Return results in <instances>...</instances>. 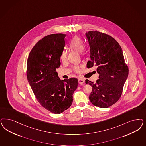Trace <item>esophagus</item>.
Segmentation results:
<instances>
[{
    "instance_id": "obj_1",
    "label": "esophagus",
    "mask_w": 146,
    "mask_h": 146,
    "mask_svg": "<svg viewBox=\"0 0 146 146\" xmlns=\"http://www.w3.org/2000/svg\"><path fill=\"white\" fill-rule=\"evenodd\" d=\"M78 80V83L80 84H83L84 83V80L82 78H79Z\"/></svg>"
}]
</instances>
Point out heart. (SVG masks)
Here are the masks:
<instances>
[{
    "label": "heart",
    "instance_id": "1",
    "mask_svg": "<svg viewBox=\"0 0 146 146\" xmlns=\"http://www.w3.org/2000/svg\"><path fill=\"white\" fill-rule=\"evenodd\" d=\"M69 47L71 49L78 52H82L85 48V45L82 40L79 36L75 35L71 38L69 43ZM67 58V52L66 50H63L60 55V60L61 61H66ZM76 72H78L80 70V66H76L74 68Z\"/></svg>",
    "mask_w": 146,
    "mask_h": 146
}]
</instances>
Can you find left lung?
Here are the masks:
<instances>
[{"mask_svg":"<svg viewBox=\"0 0 146 146\" xmlns=\"http://www.w3.org/2000/svg\"><path fill=\"white\" fill-rule=\"evenodd\" d=\"M90 49L91 60L87 68L95 66L99 73L96 82L85 80L92 90L89 95L91 103L96 106L107 108L117 102L122 93L128 75L121 48L112 36L98 31L85 33Z\"/></svg>","mask_w":146,"mask_h":146,"instance_id":"8db88e82","label":"left lung"}]
</instances>
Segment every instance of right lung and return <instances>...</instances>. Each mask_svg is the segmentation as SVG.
Here are the masks:
<instances>
[{
	"label": "right lung",
	"mask_w": 146,
	"mask_h": 146,
	"mask_svg": "<svg viewBox=\"0 0 146 146\" xmlns=\"http://www.w3.org/2000/svg\"><path fill=\"white\" fill-rule=\"evenodd\" d=\"M66 34H52L41 39L29 52L26 75L39 103L54 114L70 108L78 85L75 78L61 80L56 69L65 46Z\"/></svg>",
	"instance_id": "obj_1"
}]
</instances>
